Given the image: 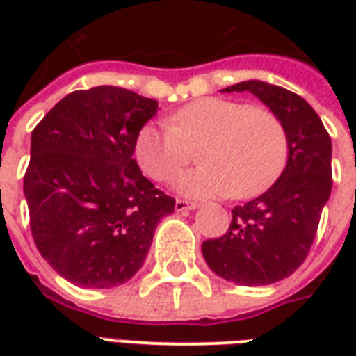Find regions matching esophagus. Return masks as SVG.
<instances>
[{"mask_svg":"<svg viewBox=\"0 0 356 356\" xmlns=\"http://www.w3.org/2000/svg\"><path fill=\"white\" fill-rule=\"evenodd\" d=\"M198 204L196 202H186V200H177L175 202V211H188V209H196Z\"/></svg>","mask_w":356,"mask_h":356,"instance_id":"esophagus-1","label":"esophagus"}]
</instances>
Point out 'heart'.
I'll list each match as a JSON object with an SVG mask.
<instances>
[{
    "label": "heart",
    "mask_w": 356,
    "mask_h": 356,
    "mask_svg": "<svg viewBox=\"0 0 356 356\" xmlns=\"http://www.w3.org/2000/svg\"><path fill=\"white\" fill-rule=\"evenodd\" d=\"M198 148L202 165L179 177L181 193L193 198H252L280 175L288 133L270 110L206 97L177 110L170 125H143L133 150L145 175L170 183Z\"/></svg>",
    "instance_id": "obj_1"
}]
</instances>
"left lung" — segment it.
I'll list each match as a JSON object with an SVG mask.
<instances>
[{"instance_id": "1", "label": "left lung", "mask_w": 356, "mask_h": 356, "mask_svg": "<svg viewBox=\"0 0 356 356\" xmlns=\"http://www.w3.org/2000/svg\"><path fill=\"white\" fill-rule=\"evenodd\" d=\"M250 91L280 118L288 163L268 191L232 209L229 231L202 244L209 268L242 286H265L305 261L332 191V140L318 114L299 95L250 80L223 89Z\"/></svg>"}]
</instances>
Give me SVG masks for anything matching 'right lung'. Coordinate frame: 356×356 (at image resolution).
Here are the masks:
<instances>
[{"label":"right lung","mask_w":356,"mask_h":356,"mask_svg":"<svg viewBox=\"0 0 356 356\" xmlns=\"http://www.w3.org/2000/svg\"><path fill=\"white\" fill-rule=\"evenodd\" d=\"M158 102L114 86L66 95L32 131L24 196L40 254L68 282L112 288L145 263L175 200L133 160Z\"/></svg>","instance_id":"1"}]
</instances>
